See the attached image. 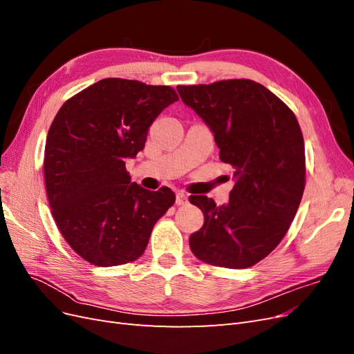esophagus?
Instances as JSON below:
<instances>
[{
	"label": "esophagus",
	"instance_id": "esophagus-1",
	"mask_svg": "<svg viewBox=\"0 0 354 354\" xmlns=\"http://www.w3.org/2000/svg\"><path fill=\"white\" fill-rule=\"evenodd\" d=\"M176 203H177L178 207H180V205H186V203H187V195L183 194V192H181V194H177V196H176Z\"/></svg>",
	"mask_w": 354,
	"mask_h": 354
}]
</instances>
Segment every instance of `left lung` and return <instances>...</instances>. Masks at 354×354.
Listing matches in <instances>:
<instances>
[{"instance_id": "left-lung-1", "label": "left lung", "mask_w": 354, "mask_h": 354, "mask_svg": "<svg viewBox=\"0 0 354 354\" xmlns=\"http://www.w3.org/2000/svg\"><path fill=\"white\" fill-rule=\"evenodd\" d=\"M181 100L214 133L220 159L234 168L229 203L190 195L203 226L190 236L201 261L248 269L281 243L306 186V153L294 112L252 80L178 85Z\"/></svg>"}]
</instances>
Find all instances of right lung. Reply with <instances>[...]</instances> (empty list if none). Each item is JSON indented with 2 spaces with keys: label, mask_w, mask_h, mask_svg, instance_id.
<instances>
[{
  "label": "right lung",
  "mask_w": 354,
  "mask_h": 354,
  "mask_svg": "<svg viewBox=\"0 0 354 354\" xmlns=\"http://www.w3.org/2000/svg\"><path fill=\"white\" fill-rule=\"evenodd\" d=\"M178 100L169 85L104 78L63 103L47 134L44 180L62 236L85 261L112 267L142 257L155 223L174 205L168 187L130 181L125 159Z\"/></svg>",
  "instance_id": "right-lung-1"
}]
</instances>
